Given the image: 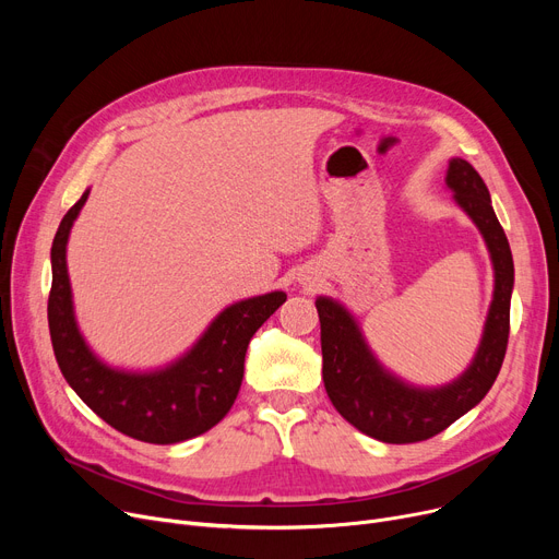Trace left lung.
<instances>
[{
  "mask_svg": "<svg viewBox=\"0 0 559 559\" xmlns=\"http://www.w3.org/2000/svg\"><path fill=\"white\" fill-rule=\"evenodd\" d=\"M447 186L453 190L455 203L483 233L493 264V299L483 340L460 378L442 388L403 383L376 360L354 314L329 297L314 301L324 356L321 373L329 399L350 426L385 444H415L447 430L485 399L506 358L514 287L510 242L491 209L489 190L472 165L451 158Z\"/></svg>",
  "mask_w": 559,
  "mask_h": 559,
  "instance_id": "left-lung-1",
  "label": "left lung"
}]
</instances>
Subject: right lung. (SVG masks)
<instances>
[{"label": "right lung", "instance_id": "1", "mask_svg": "<svg viewBox=\"0 0 559 559\" xmlns=\"http://www.w3.org/2000/svg\"><path fill=\"white\" fill-rule=\"evenodd\" d=\"M87 194L91 190L68 211L51 245L47 319L58 367L97 417L140 442L176 444L211 430L226 417L240 392L253 333L285 304L287 295L270 292L224 308L188 354L163 369L108 367L93 354L76 326L66 260L70 230Z\"/></svg>", "mask_w": 559, "mask_h": 559}]
</instances>
